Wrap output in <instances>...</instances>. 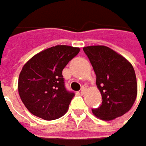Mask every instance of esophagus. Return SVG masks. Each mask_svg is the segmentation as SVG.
<instances>
[{
	"label": "esophagus",
	"instance_id": "obj_1",
	"mask_svg": "<svg viewBox=\"0 0 146 146\" xmlns=\"http://www.w3.org/2000/svg\"><path fill=\"white\" fill-rule=\"evenodd\" d=\"M85 91H86V88L85 87H82V90H80V94H84Z\"/></svg>",
	"mask_w": 146,
	"mask_h": 146
}]
</instances>
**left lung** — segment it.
Listing matches in <instances>:
<instances>
[{"label": "left lung", "instance_id": "8db88e82", "mask_svg": "<svg viewBox=\"0 0 146 146\" xmlns=\"http://www.w3.org/2000/svg\"><path fill=\"white\" fill-rule=\"evenodd\" d=\"M83 51L97 76L102 105L92 113L103 121H112L130 110L137 94L135 70L120 54L106 46H88Z\"/></svg>", "mask_w": 146, "mask_h": 146}]
</instances>
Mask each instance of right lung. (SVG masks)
<instances>
[{"instance_id": "obj_1", "label": "right lung", "mask_w": 146, "mask_h": 146, "mask_svg": "<svg viewBox=\"0 0 146 146\" xmlns=\"http://www.w3.org/2000/svg\"><path fill=\"white\" fill-rule=\"evenodd\" d=\"M80 52L79 48L56 45L33 56L18 78V93L29 112L46 121L67 112L74 93L64 87L62 71Z\"/></svg>"}]
</instances>
